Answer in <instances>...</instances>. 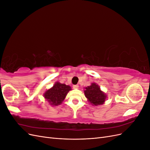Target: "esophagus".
Returning a JSON list of instances; mask_svg holds the SVG:
<instances>
[{
    "instance_id": "esophagus-1",
    "label": "esophagus",
    "mask_w": 150,
    "mask_h": 150,
    "mask_svg": "<svg viewBox=\"0 0 150 150\" xmlns=\"http://www.w3.org/2000/svg\"><path fill=\"white\" fill-rule=\"evenodd\" d=\"M72 88H73L74 89H78L79 88V86L78 85H73V86H72Z\"/></svg>"
}]
</instances>
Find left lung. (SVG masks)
<instances>
[{
    "instance_id": "left-lung-1",
    "label": "left lung",
    "mask_w": 150,
    "mask_h": 150,
    "mask_svg": "<svg viewBox=\"0 0 150 150\" xmlns=\"http://www.w3.org/2000/svg\"><path fill=\"white\" fill-rule=\"evenodd\" d=\"M84 89L85 96L88 99V101L93 106H100L106 101L108 98L106 94L101 91L99 86L96 83H92Z\"/></svg>"
}]
</instances>
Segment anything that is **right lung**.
Listing matches in <instances>:
<instances>
[{"instance_id":"obj_1","label":"right lung","mask_w":150,"mask_h":150,"mask_svg":"<svg viewBox=\"0 0 150 150\" xmlns=\"http://www.w3.org/2000/svg\"><path fill=\"white\" fill-rule=\"evenodd\" d=\"M71 90L69 86L56 82L52 88L46 90L44 93V98L51 106L60 105L64 101L68 92Z\"/></svg>"}]
</instances>
